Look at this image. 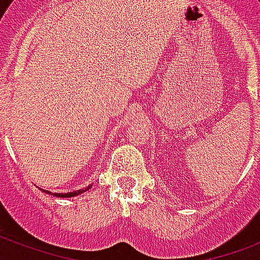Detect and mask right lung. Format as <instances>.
Returning <instances> with one entry per match:
<instances>
[{"label":"right lung","mask_w":260,"mask_h":260,"mask_svg":"<svg viewBox=\"0 0 260 260\" xmlns=\"http://www.w3.org/2000/svg\"><path fill=\"white\" fill-rule=\"evenodd\" d=\"M90 187H91V185H89L87 187H85V189H79V190H75V191H71V193H54L55 197H60V198H70V197H75V196H78V194L81 193H85L86 190H89ZM44 193H48L51 194L48 190H43Z\"/></svg>","instance_id":"add662e5"}]
</instances>
